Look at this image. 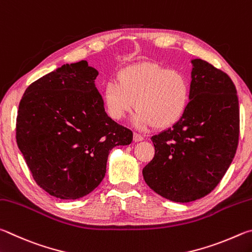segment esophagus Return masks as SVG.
Segmentation results:
<instances>
[{
  "mask_svg": "<svg viewBox=\"0 0 252 252\" xmlns=\"http://www.w3.org/2000/svg\"><path fill=\"white\" fill-rule=\"evenodd\" d=\"M133 139L135 143H138V142H142V140L144 139V137L140 134H137V133H134V136H133Z\"/></svg>",
  "mask_w": 252,
  "mask_h": 252,
  "instance_id": "obj_1",
  "label": "esophagus"
}]
</instances>
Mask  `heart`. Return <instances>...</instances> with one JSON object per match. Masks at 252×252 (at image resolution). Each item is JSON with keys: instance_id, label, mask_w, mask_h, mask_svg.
I'll return each instance as SVG.
<instances>
[{"instance_id": "heart-1", "label": "heart", "mask_w": 252, "mask_h": 252, "mask_svg": "<svg viewBox=\"0 0 252 252\" xmlns=\"http://www.w3.org/2000/svg\"><path fill=\"white\" fill-rule=\"evenodd\" d=\"M190 100V83L180 70L154 63L128 66L117 81L103 88V101L108 116L119 121L133 108V123L138 128L168 127L177 123Z\"/></svg>"}]
</instances>
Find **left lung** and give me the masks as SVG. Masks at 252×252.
<instances>
[{"mask_svg":"<svg viewBox=\"0 0 252 252\" xmlns=\"http://www.w3.org/2000/svg\"><path fill=\"white\" fill-rule=\"evenodd\" d=\"M190 100L173 127L152 137L155 156L143 169L146 184L175 202L200 199L231 165L239 139V101L231 78L192 59Z\"/></svg>","mask_w":252,"mask_h":252,"instance_id":"1","label":"left lung"}]
</instances>
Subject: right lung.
I'll use <instances>...</instances> for the list:
<instances>
[{
    "label": "right lung",
    "mask_w": 252,
    "mask_h": 252,
    "mask_svg": "<svg viewBox=\"0 0 252 252\" xmlns=\"http://www.w3.org/2000/svg\"><path fill=\"white\" fill-rule=\"evenodd\" d=\"M86 61L64 64L26 88L16 118V142L39 187L78 199L101 183L110 151L133 133L105 112Z\"/></svg>",
    "instance_id": "right-lung-1"
}]
</instances>
